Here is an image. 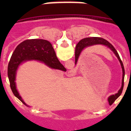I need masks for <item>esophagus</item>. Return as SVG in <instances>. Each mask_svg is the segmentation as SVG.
Returning <instances> with one entry per match:
<instances>
[{"mask_svg": "<svg viewBox=\"0 0 131 131\" xmlns=\"http://www.w3.org/2000/svg\"><path fill=\"white\" fill-rule=\"evenodd\" d=\"M68 73H69V75L70 76H73V75H74L75 74V70H73V69H71V70H70V71L68 72Z\"/></svg>", "mask_w": 131, "mask_h": 131, "instance_id": "obj_1", "label": "esophagus"}]
</instances>
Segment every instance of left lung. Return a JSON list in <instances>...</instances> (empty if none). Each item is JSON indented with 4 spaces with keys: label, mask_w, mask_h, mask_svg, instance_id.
<instances>
[{
    "label": "left lung",
    "mask_w": 131,
    "mask_h": 131,
    "mask_svg": "<svg viewBox=\"0 0 131 131\" xmlns=\"http://www.w3.org/2000/svg\"><path fill=\"white\" fill-rule=\"evenodd\" d=\"M97 44H100V45H104L105 46H107V47L110 48L112 51L114 52V54H115L117 57L118 60H119L120 63L121 65V68L123 69V79H122V86H121V89H120L118 93H117L116 94L113 96H111L108 99V102L110 103V104H112L115 100H116L118 97L121 95V92H122L123 89V84H124V77H125V69L124 66H123V62L121 61V58L119 57V55L118 54V52H117V50H115V48L113 47V45L112 44H110V42L106 40V39H102V38L100 37H88L85 38V39H83L82 40H81L79 42H78V44L76 46L75 48V63H77V60H78V58L79 56V54L81 53V52L82 51V50L84 49V48L86 47H89V46H91V45H97Z\"/></svg>",
    "instance_id": "1"
}]
</instances>
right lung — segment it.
Returning a JSON list of instances; mask_svg holds the SVG:
<instances>
[{
  "label": "right lung",
  "mask_w": 131,
  "mask_h": 131,
  "mask_svg": "<svg viewBox=\"0 0 131 131\" xmlns=\"http://www.w3.org/2000/svg\"><path fill=\"white\" fill-rule=\"evenodd\" d=\"M29 60H39L50 68L66 71V68L58 60L52 45L49 41L35 39L24 40L21 42L16 47L11 56L8 66V77L12 91L15 96L24 104L25 103L16 90V71L21 62Z\"/></svg>",
  "instance_id": "1"
}]
</instances>
